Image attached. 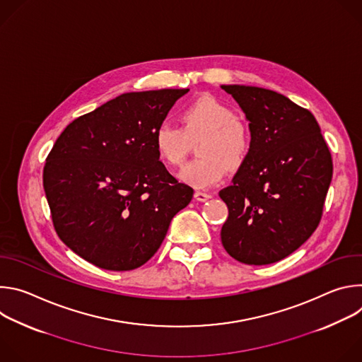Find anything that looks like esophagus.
Returning <instances> with one entry per match:
<instances>
[{
	"label": "esophagus",
	"instance_id": "esophagus-1",
	"mask_svg": "<svg viewBox=\"0 0 362 362\" xmlns=\"http://www.w3.org/2000/svg\"><path fill=\"white\" fill-rule=\"evenodd\" d=\"M209 197H211L209 193H204V192H200V190L194 192V199L199 200V202H206Z\"/></svg>",
	"mask_w": 362,
	"mask_h": 362
}]
</instances>
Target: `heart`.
Returning <instances> with one entry per match:
<instances>
[{"label": "heart", "mask_w": 362, "mask_h": 362, "mask_svg": "<svg viewBox=\"0 0 362 362\" xmlns=\"http://www.w3.org/2000/svg\"><path fill=\"white\" fill-rule=\"evenodd\" d=\"M182 129L162 123L151 141L158 159L168 168H179L196 139L197 159L187 163L179 179L194 187L208 189L219 183L226 170L238 172L245 166L252 150L250 127L236 117L235 110L216 97L204 95L180 112Z\"/></svg>", "instance_id": "heart-1"}]
</instances>
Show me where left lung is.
Instances as JSON below:
<instances>
[{
    "mask_svg": "<svg viewBox=\"0 0 362 362\" xmlns=\"http://www.w3.org/2000/svg\"><path fill=\"white\" fill-rule=\"evenodd\" d=\"M245 113L252 150L232 185L221 239L246 265H269L296 250L317 229L332 180V159L314 115L284 94L221 86Z\"/></svg>",
    "mask_w": 362,
    "mask_h": 362,
    "instance_id": "8db88e82",
    "label": "left lung"
}]
</instances>
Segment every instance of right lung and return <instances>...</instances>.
Returning <instances> with one entry per match:
<instances>
[{"instance_id": "1", "label": "right lung", "mask_w": 362, "mask_h": 362, "mask_svg": "<svg viewBox=\"0 0 362 362\" xmlns=\"http://www.w3.org/2000/svg\"><path fill=\"white\" fill-rule=\"evenodd\" d=\"M189 88L124 93L70 123L42 185L60 239L87 262L132 271L160 247L193 189L158 159L153 133Z\"/></svg>"}]
</instances>
